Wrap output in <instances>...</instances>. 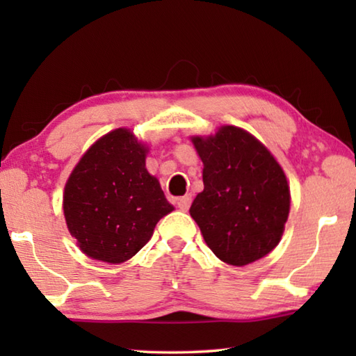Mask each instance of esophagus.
Wrapping results in <instances>:
<instances>
[{"mask_svg": "<svg viewBox=\"0 0 356 356\" xmlns=\"http://www.w3.org/2000/svg\"><path fill=\"white\" fill-rule=\"evenodd\" d=\"M190 204H191V196L190 195L182 196V197H179V200H177V207L180 210H184V212H186V210L190 209Z\"/></svg>", "mask_w": 356, "mask_h": 356, "instance_id": "obj_1", "label": "esophagus"}]
</instances>
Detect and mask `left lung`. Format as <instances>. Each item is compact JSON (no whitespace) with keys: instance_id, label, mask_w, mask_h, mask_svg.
I'll use <instances>...</instances> for the list:
<instances>
[{"instance_id":"1","label":"left lung","mask_w":356,"mask_h":356,"mask_svg":"<svg viewBox=\"0 0 356 356\" xmlns=\"http://www.w3.org/2000/svg\"><path fill=\"white\" fill-rule=\"evenodd\" d=\"M204 170V190L190 215L222 262L251 264L281 240L291 207L284 172L254 136L226 125L215 136L193 138Z\"/></svg>"}]
</instances>
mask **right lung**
<instances>
[{
  "label": "right lung",
  "mask_w": 356,
  "mask_h": 356,
  "mask_svg": "<svg viewBox=\"0 0 356 356\" xmlns=\"http://www.w3.org/2000/svg\"><path fill=\"white\" fill-rule=\"evenodd\" d=\"M146 147L127 129L94 144L64 188V216L84 254L108 264L125 262L172 212L159 180L146 170Z\"/></svg>",
  "instance_id": "right-lung-1"
}]
</instances>
